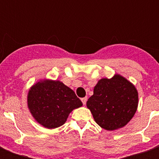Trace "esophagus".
<instances>
[{
	"mask_svg": "<svg viewBox=\"0 0 159 159\" xmlns=\"http://www.w3.org/2000/svg\"><path fill=\"white\" fill-rule=\"evenodd\" d=\"M87 101V97H83V98H82V102L83 105H86Z\"/></svg>",
	"mask_w": 159,
	"mask_h": 159,
	"instance_id": "34e87169",
	"label": "esophagus"
}]
</instances>
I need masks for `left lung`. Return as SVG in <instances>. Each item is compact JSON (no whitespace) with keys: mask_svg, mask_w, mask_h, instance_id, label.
I'll use <instances>...</instances> for the list:
<instances>
[{"mask_svg":"<svg viewBox=\"0 0 159 159\" xmlns=\"http://www.w3.org/2000/svg\"><path fill=\"white\" fill-rule=\"evenodd\" d=\"M139 104L138 91L125 77L116 74L99 80L87 102L96 123L106 130L118 129L130 121Z\"/></svg>","mask_w":159,"mask_h":159,"instance_id":"1","label":"left lung"}]
</instances>
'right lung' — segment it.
Returning <instances> with one entry per match:
<instances>
[{"label": "right lung", "instance_id": "obj_1", "mask_svg": "<svg viewBox=\"0 0 159 159\" xmlns=\"http://www.w3.org/2000/svg\"><path fill=\"white\" fill-rule=\"evenodd\" d=\"M27 104L31 115L47 129L60 127L73 110L82 106L71 88L60 81L43 79L29 90Z\"/></svg>", "mask_w": 159, "mask_h": 159}]
</instances>
